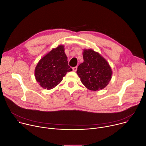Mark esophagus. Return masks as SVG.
<instances>
[{
	"label": "esophagus",
	"instance_id": "obj_1",
	"mask_svg": "<svg viewBox=\"0 0 146 146\" xmlns=\"http://www.w3.org/2000/svg\"><path fill=\"white\" fill-rule=\"evenodd\" d=\"M77 69V66H75V67H73V70L74 72H76Z\"/></svg>",
	"mask_w": 146,
	"mask_h": 146
}]
</instances>
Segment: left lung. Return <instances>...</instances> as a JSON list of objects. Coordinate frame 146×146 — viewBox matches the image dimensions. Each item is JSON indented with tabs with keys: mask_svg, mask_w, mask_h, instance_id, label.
I'll return each mask as SVG.
<instances>
[{
	"mask_svg": "<svg viewBox=\"0 0 146 146\" xmlns=\"http://www.w3.org/2000/svg\"><path fill=\"white\" fill-rule=\"evenodd\" d=\"M84 62L77 68V73L86 88L99 91L105 88L111 78L112 71L106 59L94 50H84Z\"/></svg>",
	"mask_w": 146,
	"mask_h": 146,
	"instance_id": "8db88e82",
	"label": "left lung"
}]
</instances>
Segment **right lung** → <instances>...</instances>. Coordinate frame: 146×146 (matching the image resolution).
I'll return each instance as SVG.
<instances>
[{
  "label": "right lung",
  "instance_id": "right-lung-1",
  "mask_svg": "<svg viewBox=\"0 0 146 146\" xmlns=\"http://www.w3.org/2000/svg\"><path fill=\"white\" fill-rule=\"evenodd\" d=\"M64 51V47L59 46L52 49L38 62L35 74L41 87L47 90L54 88L68 72L72 70L68 65Z\"/></svg>",
  "mask_w": 146,
  "mask_h": 146
}]
</instances>
